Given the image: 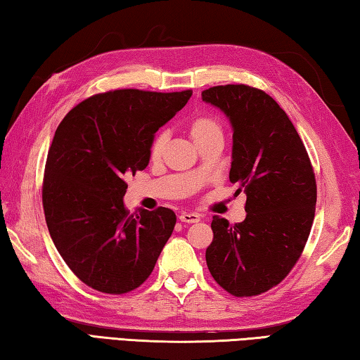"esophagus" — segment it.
Masks as SVG:
<instances>
[{"mask_svg": "<svg viewBox=\"0 0 360 360\" xmlns=\"http://www.w3.org/2000/svg\"><path fill=\"white\" fill-rule=\"evenodd\" d=\"M179 219L181 222H186V224H194V222L200 221V216L198 213H181L179 216Z\"/></svg>", "mask_w": 360, "mask_h": 360, "instance_id": "1", "label": "esophagus"}]
</instances>
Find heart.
I'll return each mask as SVG.
<instances>
[{
  "mask_svg": "<svg viewBox=\"0 0 360 360\" xmlns=\"http://www.w3.org/2000/svg\"><path fill=\"white\" fill-rule=\"evenodd\" d=\"M186 130H188L189 138L193 139V142L198 147L210 139H222L224 136L221 122L214 116H212V114H207V112L195 114V116L188 122ZM167 139H169V134L165 130L155 134L150 142V147H148L150 160H160V157L166 148Z\"/></svg>",
  "mask_w": 360,
  "mask_h": 360,
  "instance_id": "obj_1",
  "label": "heart"
}]
</instances>
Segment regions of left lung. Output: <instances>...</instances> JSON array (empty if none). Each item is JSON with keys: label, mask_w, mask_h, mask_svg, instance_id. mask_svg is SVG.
<instances>
[{"label": "left lung", "mask_w": 360, "mask_h": 360, "mask_svg": "<svg viewBox=\"0 0 360 360\" xmlns=\"http://www.w3.org/2000/svg\"><path fill=\"white\" fill-rule=\"evenodd\" d=\"M202 100L233 127L229 179L246 194V219L214 216L207 266L236 297L262 295L285 279L300 260L315 218L316 180L295 125L266 92L248 84L214 86Z\"/></svg>", "instance_id": "8db88e82"}]
</instances>
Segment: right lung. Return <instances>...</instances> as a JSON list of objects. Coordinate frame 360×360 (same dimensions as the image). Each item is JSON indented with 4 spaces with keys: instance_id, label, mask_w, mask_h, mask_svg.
<instances>
[{
    "instance_id": "right-lung-1",
    "label": "right lung",
    "mask_w": 360,
    "mask_h": 360,
    "mask_svg": "<svg viewBox=\"0 0 360 360\" xmlns=\"http://www.w3.org/2000/svg\"><path fill=\"white\" fill-rule=\"evenodd\" d=\"M191 96L101 92L56 128L42 183L45 221L58 252L87 287L124 295L152 274L177 218L165 207L127 212L125 179L147 167L153 134Z\"/></svg>"
}]
</instances>
